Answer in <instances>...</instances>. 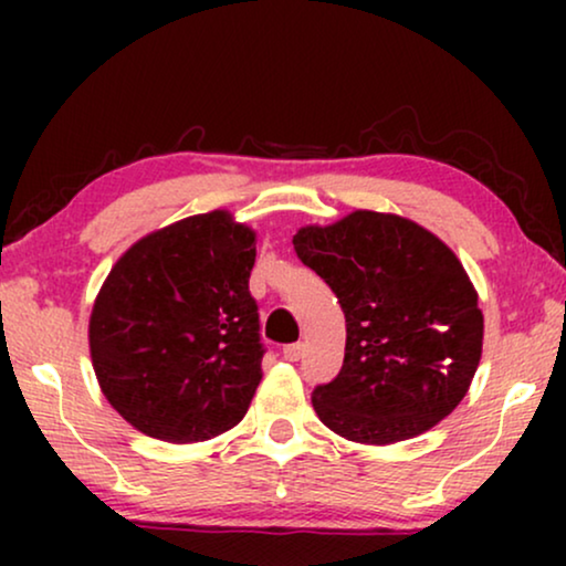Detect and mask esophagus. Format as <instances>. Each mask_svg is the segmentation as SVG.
Here are the masks:
<instances>
[{
  "label": "esophagus",
  "mask_w": 566,
  "mask_h": 566,
  "mask_svg": "<svg viewBox=\"0 0 566 566\" xmlns=\"http://www.w3.org/2000/svg\"><path fill=\"white\" fill-rule=\"evenodd\" d=\"M304 350H306V345H304V343L285 345V347H283V358H285V360H291V363H296V360L304 358Z\"/></svg>",
  "instance_id": "esophagus-1"
}]
</instances>
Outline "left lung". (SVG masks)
I'll use <instances>...</instances> for the list:
<instances>
[{
    "label": "left lung",
    "instance_id": "left-lung-1",
    "mask_svg": "<svg viewBox=\"0 0 566 566\" xmlns=\"http://www.w3.org/2000/svg\"><path fill=\"white\" fill-rule=\"evenodd\" d=\"M293 250L345 312V360L316 386L319 420L355 443L420 436L459 407L482 358L484 316L459 258L420 223L353 211L304 227Z\"/></svg>",
    "mask_w": 566,
    "mask_h": 566
}]
</instances>
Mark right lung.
<instances>
[{
    "instance_id": "obj_1",
    "label": "right lung",
    "mask_w": 566,
    "mask_h": 566,
    "mask_svg": "<svg viewBox=\"0 0 566 566\" xmlns=\"http://www.w3.org/2000/svg\"><path fill=\"white\" fill-rule=\"evenodd\" d=\"M254 231L227 211L138 239L90 316L99 389L144 436L198 443L242 420L262 378Z\"/></svg>"
}]
</instances>
